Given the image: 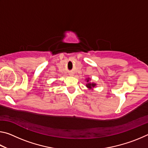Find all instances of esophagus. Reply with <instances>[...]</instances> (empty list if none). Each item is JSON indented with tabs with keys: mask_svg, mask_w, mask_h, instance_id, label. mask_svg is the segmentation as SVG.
<instances>
[{
	"mask_svg": "<svg viewBox=\"0 0 148 148\" xmlns=\"http://www.w3.org/2000/svg\"><path fill=\"white\" fill-rule=\"evenodd\" d=\"M73 73H72V72H71V73H70V75H71V76H73Z\"/></svg>",
	"mask_w": 148,
	"mask_h": 148,
	"instance_id": "34e87169",
	"label": "esophagus"
}]
</instances>
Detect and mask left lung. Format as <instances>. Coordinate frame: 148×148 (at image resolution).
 <instances>
[{"instance_id": "left-lung-1", "label": "left lung", "mask_w": 148, "mask_h": 148, "mask_svg": "<svg viewBox=\"0 0 148 148\" xmlns=\"http://www.w3.org/2000/svg\"><path fill=\"white\" fill-rule=\"evenodd\" d=\"M89 79H90V78H87L86 79L87 82V84H86V87H87V88L91 89L92 88H94V87L96 86V84H95V83H90V82H89Z\"/></svg>"}]
</instances>
